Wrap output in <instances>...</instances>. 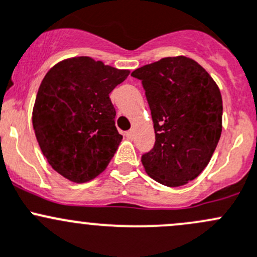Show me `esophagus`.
Listing matches in <instances>:
<instances>
[{
    "label": "esophagus",
    "mask_w": 257,
    "mask_h": 257,
    "mask_svg": "<svg viewBox=\"0 0 257 257\" xmlns=\"http://www.w3.org/2000/svg\"><path fill=\"white\" fill-rule=\"evenodd\" d=\"M125 137L128 139H132L133 138V131H128V132H125Z\"/></svg>",
    "instance_id": "1"
}]
</instances>
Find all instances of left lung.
<instances>
[{
  "mask_svg": "<svg viewBox=\"0 0 257 257\" xmlns=\"http://www.w3.org/2000/svg\"><path fill=\"white\" fill-rule=\"evenodd\" d=\"M142 80L155 144L142 155L147 174L165 186L194 180L209 164L222 131V99L198 62L167 57L132 73Z\"/></svg>",
  "mask_w": 257,
  "mask_h": 257,
  "instance_id": "obj_1",
  "label": "left lung"
}]
</instances>
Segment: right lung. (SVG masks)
Segmentation results:
<instances>
[{
	"mask_svg": "<svg viewBox=\"0 0 257 257\" xmlns=\"http://www.w3.org/2000/svg\"><path fill=\"white\" fill-rule=\"evenodd\" d=\"M128 76L90 57L64 59L47 72L32 123L43 155L62 177L85 183L108 167L123 139L109 93Z\"/></svg>",
	"mask_w": 257,
	"mask_h": 257,
	"instance_id": "right-lung-1",
	"label": "right lung"
}]
</instances>
